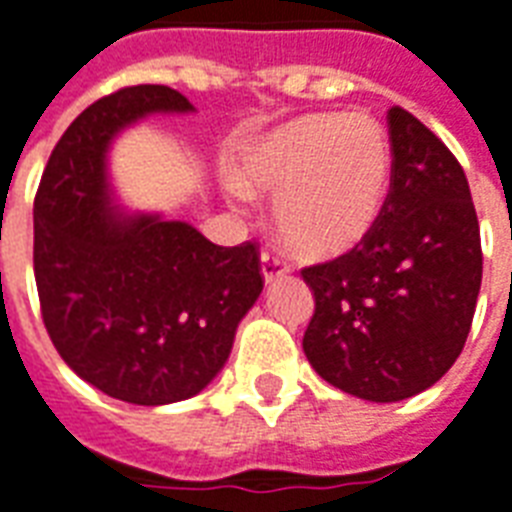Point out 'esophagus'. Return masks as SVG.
<instances>
[{"instance_id": "obj_1", "label": "esophagus", "mask_w": 512, "mask_h": 512, "mask_svg": "<svg viewBox=\"0 0 512 512\" xmlns=\"http://www.w3.org/2000/svg\"><path fill=\"white\" fill-rule=\"evenodd\" d=\"M288 270H291V267H288V261L283 259L280 253H275V251L261 253V275H264V280H267V283L283 278Z\"/></svg>"}]
</instances>
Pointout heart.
<instances>
[{
    "instance_id": "b5f03b06",
    "label": "heart",
    "mask_w": 512,
    "mask_h": 512,
    "mask_svg": "<svg viewBox=\"0 0 512 512\" xmlns=\"http://www.w3.org/2000/svg\"><path fill=\"white\" fill-rule=\"evenodd\" d=\"M234 180L275 194L272 221L288 251L332 259L378 224L391 188V142L367 113L299 115L251 142Z\"/></svg>"
}]
</instances>
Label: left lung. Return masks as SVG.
<instances>
[{
    "label": "left lung",
    "mask_w": 512,
    "mask_h": 512,
    "mask_svg": "<svg viewBox=\"0 0 512 512\" xmlns=\"http://www.w3.org/2000/svg\"><path fill=\"white\" fill-rule=\"evenodd\" d=\"M388 142L391 188L375 229L302 270L315 297L307 361L370 402L413 397L451 370L483 278L478 215L456 156L399 105L388 110Z\"/></svg>",
    "instance_id": "8db88e82"
}]
</instances>
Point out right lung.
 Segmentation results:
<instances>
[{"mask_svg":"<svg viewBox=\"0 0 512 512\" xmlns=\"http://www.w3.org/2000/svg\"><path fill=\"white\" fill-rule=\"evenodd\" d=\"M188 110L169 86L96 99L61 134L34 197L42 324L80 378L132 405L199 394L264 288L253 240L224 248L183 221L113 213L105 175L113 134L148 113Z\"/></svg>","mask_w":512,"mask_h":512,"instance_id":"add662e5","label":"right lung"}]
</instances>
